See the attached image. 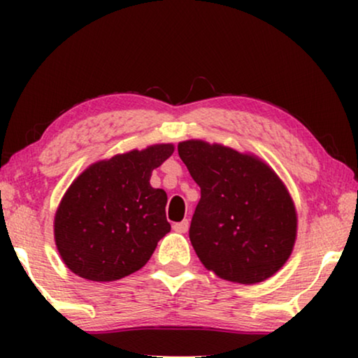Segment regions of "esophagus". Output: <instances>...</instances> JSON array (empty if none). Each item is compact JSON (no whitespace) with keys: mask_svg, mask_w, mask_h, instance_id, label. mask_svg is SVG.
I'll list each match as a JSON object with an SVG mask.
<instances>
[{"mask_svg":"<svg viewBox=\"0 0 358 358\" xmlns=\"http://www.w3.org/2000/svg\"><path fill=\"white\" fill-rule=\"evenodd\" d=\"M174 231H178V233H187V229H189V220H182V222H179V223H174Z\"/></svg>","mask_w":358,"mask_h":358,"instance_id":"34e87169","label":"esophagus"}]
</instances>
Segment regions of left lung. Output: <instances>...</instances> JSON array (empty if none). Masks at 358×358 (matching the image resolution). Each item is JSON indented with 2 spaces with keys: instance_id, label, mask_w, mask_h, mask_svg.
Listing matches in <instances>:
<instances>
[{
  "instance_id": "obj_1",
  "label": "left lung",
  "mask_w": 358,
  "mask_h": 358,
  "mask_svg": "<svg viewBox=\"0 0 358 358\" xmlns=\"http://www.w3.org/2000/svg\"><path fill=\"white\" fill-rule=\"evenodd\" d=\"M178 151L202 192L189 238L205 268L241 285L280 271L295 248L298 215L275 171L254 153L205 140L179 141Z\"/></svg>"
}]
</instances>
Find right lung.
<instances>
[{
	"mask_svg": "<svg viewBox=\"0 0 358 358\" xmlns=\"http://www.w3.org/2000/svg\"><path fill=\"white\" fill-rule=\"evenodd\" d=\"M173 153V143L130 150L96 161L73 180L53 218L55 246L73 273L114 282L150 261L171 229L168 195L150 179Z\"/></svg>",
	"mask_w": 358,
	"mask_h": 358,
	"instance_id": "add662e5",
	"label": "right lung"
}]
</instances>
